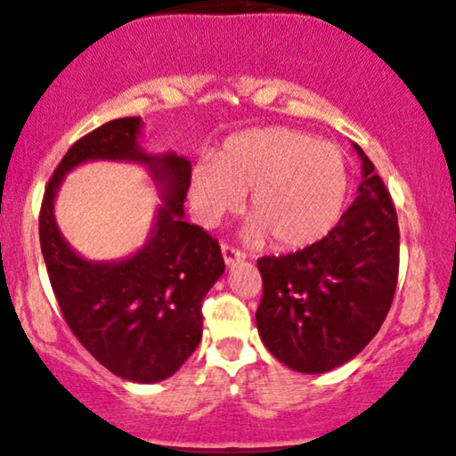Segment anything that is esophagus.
Returning a JSON list of instances; mask_svg holds the SVG:
<instances>
[{
    "label": "esophagus",
    "mask_w": 456,
    "mask_h": 456,
    "mask_svg": "<svg viewBox=\"0 0 456 456\" xmlns=\"http://www.w3.org/2000/svg\"><path fill=\"white\" fill-rule=\"evenodd\" d=\"M221 250H223L224 264H227V265H232L233 261H238V259H244V253H242V250L235 248V246L227 244V242H223V244H221Z\"/></svg>",
    "instance_id": "1"
}]
</instances>
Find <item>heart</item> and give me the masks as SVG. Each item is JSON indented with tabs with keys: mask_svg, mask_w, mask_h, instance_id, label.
Here are the masks:
<instances>
[{
	"mask_svg": "<svg viewBox=\"0 0 456 456\" xmlns=\"http://www.w3.org/2000/svg\"><path fill=\"white\" fill-rule=\"evenodd\" d=\"M347 169L343 151L291 128H257L235 134L195 167L192 206L206 223L233 212L248 192L253 233L270 235L282 248L323 238L341 214Z\"/></svg>",
	"mask_w": 456,
	"mask_h": 456,
	"instance_id": "1",
	"label": "heart"
}]
</instances>
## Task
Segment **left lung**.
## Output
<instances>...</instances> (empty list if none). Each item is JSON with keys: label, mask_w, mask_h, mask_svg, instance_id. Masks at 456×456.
<instances>
[{"label": "left lung", "mask_w": 456, "mask_h": 456, "mask_svg": "<svg viewBox=\"0 0 456 456\" xmlns=\"http://www.w3.org/2000/svg\"><path fill=\"white\" fill-rule=\"evenodd\" d=\"M358 197L326 238L257 259L264 294L259 337L297 373H326L379 332L399 279V221L392 197L360 145Z\"/></svg>", "instance_id": "8db88e82"}]
</instances>
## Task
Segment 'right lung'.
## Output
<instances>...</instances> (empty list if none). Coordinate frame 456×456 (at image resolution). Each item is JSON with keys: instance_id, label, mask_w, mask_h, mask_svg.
<instances>
[{"instance_id": "obj_1", "label": "right lung", "mask_w": 456, "mask_h": 456, "mask_svg": "<svg viewBox=\"0 0 456 456\" xmlns=\"http://www.w3.org/2000/svg\"><path fill=\"white\" fill-rule=\"evenodd\" d=\"M139 128V118H119L78 139L45 188L38 227L55 300L78 343L118 378L154 384L171 378L197 349L203 297L221 279L224 261L218 240L184 221L191 162L148 156L137 145ZM96 158L145 161L166 195L151 242L118 265L78 258L53 216L63 174Z\"/></svg>"}]
</instances>
